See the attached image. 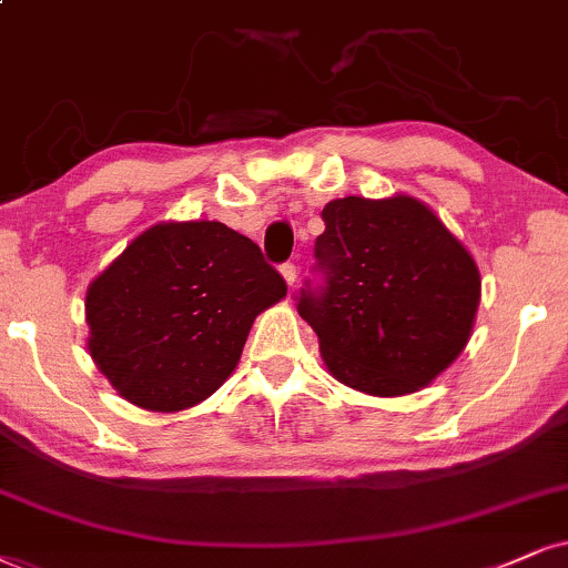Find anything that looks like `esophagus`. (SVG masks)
Wrapping results in <instances>:
<instances>
[{
    "mask_svg": "<svg viewBox=\"0 0 568 568\" xmlns=\"http://www.w3.org/2000/svg\"><path fill=\"white\" fill-rule=\"evenodd\" d=\"M282 276H284V282L286 284H295L297 282V265L295 263H292V261H286L284 265H282Z\"/></svg>",
    "mask_w": 568,
    "mask_h": 568,
    "instance_id": "1",
    "label": "esophagus"
}]
</instances>
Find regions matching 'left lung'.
<instances>
[{
  "instance_id": "obj_1",
  "label": "left lung",
  "mask_w": 568,
  "mask_h": 568,
  "mask_svg": "<svg viewBox=\"0 0 568 568\" xmlns=\"http://www.w3.org/2000/svg\"><path fill=\"white\" fill-rule=\"evenodd\" d=\"M316 282L297 313L334 376L368 395H408L458 358L479 305V271L445 223L413 197L328 202Z\"/></svg>"
}]
</instances>
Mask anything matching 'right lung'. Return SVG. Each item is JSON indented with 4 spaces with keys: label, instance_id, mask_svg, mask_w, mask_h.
Returning a JSON list of instances; mask_svg holds the SVG:
<instances>
[{
    "label": "right lung",
    "instance_id": "add662e5",
    "mask_svg": "<svg viewBox=\"0 0 568 568\" xmlns=\"http://www.w3.org/2000/svg\"><path fill=\"white\" fill-rule=\"evenodd\" d=\"M284 295L282 273L240 231L160 223L91 282L89 353L129 403L184 410L229 379L252 321Z\"/></svg>",
    "mask_w": 568,
    "mask_h": 568
}]
</instances>
